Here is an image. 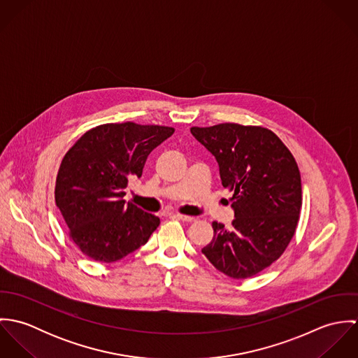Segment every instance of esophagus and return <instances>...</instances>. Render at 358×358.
I'll return each instance as SVG.
<instances>
[{
  "mask_svg": "<svg viewBox=\"0 0 358 358\" xmlns=\"http://www.w3.org/2000/svg\"><path fill=\"white\" fill-rule=\"evenodd\" d=\"M173 217L183 220V222H194L196 220L194 216H187V215H182V213H176V215H173Z\"/></svg>",
  "mask_w": 358,
  "mask_h": 358,
  "instance_id": "34e87169",
  "label": "esophagus"
}]
</instances>
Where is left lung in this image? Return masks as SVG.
Listing matches in <instances>:
<instances>
[{
	"mask_svg": "<svg viewBox=\"0 0 358 358\" xmlns=\"http://www.w3.org/2000/svg\"><path fill=\"white\" fill-rule=\"evenodd\" d=\"M192 135L219 164L236 219L213 222L206 259L234 280L250 278L284 254L299 222L302 182L298 164L267 128L234 122L193 127Z\"/></svg>",
	"mask_w": 358,
	"mask_h": 358,
	"instance_id": "8db88e82",
	"label": "left lung"
}]
</instances>
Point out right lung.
<instances>
[{
  "mask_svg": "<svg viewBox=\"0 0 358 358\" xmlns=\"http://www.w3.org/2000/svg\"><path fill=\"white\" fill-rule=\"evenodd\" d=\"M175 132L135 122L87 131L59 166L55 201L70 240L92 260L113 263L145 245L159 219L122 197L141 178L148 155Z\"/></svg>",
  "mask_w": 358,
  "mask_h": 358,
  "instance_id": "add662e5",
  "label": "right lung"
}]
</instances>
